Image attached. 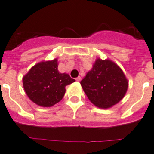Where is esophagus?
<instances>
[{"mask_svg": "<svg viewBox=\"0 0 154 154\" xmlns=\"http://www.w3.org/2000/svg\"><path fill=\"white\" fill-rule=\"evenodd\" d=\"M81 77H77V78H76V81H81Z\"/></svg>", "mask_w": 154, "mask_h": 154, "instance_id": "34e87169", "label": "esophagus"}]
</instances>
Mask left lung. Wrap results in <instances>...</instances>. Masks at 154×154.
<instances>
[{
    "label": "left lung",
    "instance_id": "obj_1",
    "mask_svg": "<svg viewBox=\"0 0 154 154\" xmlns=\"http://www.w3.org/2000/svg\"><path fill=\"white\" fill-rule=\"evenodd\" d=\"M84 91L95 106L107 109L123 99L128 82L122 69L109 59H97L81 81Z\"/></svg>",
    "mask_w": 154,
    "mask_h": 154
}]
</instances>
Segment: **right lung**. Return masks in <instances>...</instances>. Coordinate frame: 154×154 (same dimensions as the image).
I'll use <instances>...</instances> for the list:
<instances>
[{
	"label": "right lung",
	"instance_id": "right-lung-1",
	"mask_svg": "<svg viewBox=\"0 0 154 154\" xmlns=\"http://www.w3.org/2000/svg\"><path fill=\"white\" fill-rule=\"evenodd\" d=\"M67 73L58 70V60L41 62L23 77V88L31 101L43 107H50L61 101L66 86L74 82Z\"/></svg>",
	"mask_w": 154,
	"mask_h": 154
}]
</instances>
